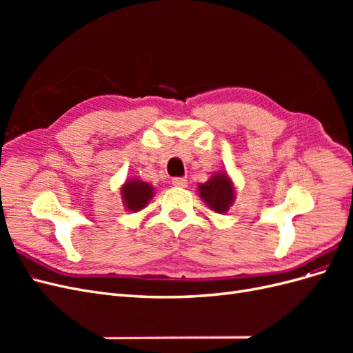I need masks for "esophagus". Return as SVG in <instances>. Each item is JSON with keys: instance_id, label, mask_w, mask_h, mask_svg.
Returning <instances> with one entry per match:
<instances>
[{"instance_id": "1", "label": "esophagus", "mask_w": 353, "mask_h": 353, "mask_svg": "<svg viewBox=\"0 0 353 353\" xmlns=\"http://www.w3.org/2000/svg\"><path fill=\"white\" fill-rule=\"evenodd\" d=\"M172 184L175 187H187L188 183H187V179L183 176H175V178H172Z\"/></svg>"}]
</instances>
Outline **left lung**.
Here are the masks:
<instances>
[{
    "label": "left lung",
    "mask_w": 353,
    "mask_h": 353,
    "mask_svg": "<svg viewBox=\"0 0 353 353\" xmlns=\"http://www.w3.org/2000/svg\"><path fill=\"white\" fill-rule=\"evenodd\" d=\"M200 196L212 210L225 213L234 199V187L227 175L216 174L206 184L200 185Z\"/></svg>",
    "instance_id": "1"
}]
</instances>
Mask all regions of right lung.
I'll return each mask as SVG.
<instances>
[{
    "instance_id": "1",
    "label": "right lung",
    "mask_w": 353,
    "mask_h": 353,
    "mask_svg": "<svg viewBox=\"0 0 353 353\" xmlns=\"http://www.w3.org/2000/svg\"><path fill=\"white\" fill-rule=\"evenodd\" d=\"M122 196L126 208L137 212L143 209L147 201L152 199L153 196V187L148 185L147 183H143V181H131V183H126L122 187Z\"/></svg>"
}]
</instances>
